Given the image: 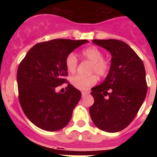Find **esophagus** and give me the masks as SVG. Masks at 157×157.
Returning <instances> with one entry per match:
<instances>
[{
    "mask_svg": "<svg viewBox=\"0 0 157 157\" xmlns=\"http://www.w3.org/2000/svg\"><path fill=\"white\" fill-rule=\"evenodd\" d=\"M88 94H89L88 92H82V98H84L85 96L88 95Z\"/></svg>",
    "mask_w": 157,
    "mask_h": 157,
    "instance_id": "obj_1",
    "label": "esophagus"
}]
</instances>
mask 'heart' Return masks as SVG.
Wrapping results in <instances>:
<instances>
[{
    "label": "heart",
    "mask_w": 157,
    "mask_h": 157,
    "mask_svg": "<svg viewBox=\"0 0 157 157\" xmlns=\"http://www.w3.org/2000/svg\"><path fill=\"white\" fill-rule=\"evenodd\" d=\"M82 56L84 59L90 62L89 72L96 73L99 77H106L110 71L111 61L109 59L104 58L103 52L96 46H90L84 48L82 51ZM78 59L74 53H69L65 58V65L67 71L75 72L78 67ZM98 81V78L95 74L90 75H77L71 78V82L76 89L86 90L90 86H94Z\"/></svg>",
    "instance_id": "obj_1"
}]
</instances>
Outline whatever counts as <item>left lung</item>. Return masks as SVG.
Listing matches in <instances>:
<instances>
[{
    "instance_id": "1",
    "label": "left lung",
    "mask_w": 157,
    "mask_h": 157,
    "mask_svg": "<svg viewBox=\"0 0 157 157\" xmlns=\"http://www.w3.org/2000/svg\"><path fill=\"white\" fill-rule=\"evenodd\" d=\"M112 54L111 69L105 81L92 88L94 103L90 108L92 121L100 130L120 131L133 121L147 94L144 63L124 41L93 40Z\"/></svg>"
}]
</instances>
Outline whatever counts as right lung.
Masks as SVG:
<instances>
[{
    "label": "right lung",
    "mask_w": 157,
    "mask_h": 157,
    "mask_svg": "<svg viewBox=\"0 0 157 157\" xmlns=\"http://www.w3.org/2000/svg\"><path fill=\"white\" fill-rule=\"evenodd\" d=\"M87 40L54 39L32 47L17 70L19 101L24 114L37 127L56 131L68 124L81 92L71 84L65 93L56 88L67 82L65 58Z\"/></svg>",
    "instance_id": "add662e5"
}]
</instances>
